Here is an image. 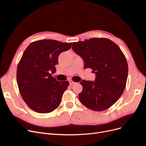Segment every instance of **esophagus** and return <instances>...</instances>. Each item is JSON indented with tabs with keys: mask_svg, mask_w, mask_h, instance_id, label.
<instances>
[{
	"mask_svg": "<svg viewBox=\"0 0 146 146\" xmlns=\"http://www.w3.org/2000/svg\"><path fill=\"white\" fill-rule=\"evenodd\" d=\"M75 83H76L75 82H74V81H72V80L69 81V84H70V85H73V84H75Z\"/></svg>",
	"mask_w": 146,
	"mask_h": 146,
	"instance_id": "esophagus-1",
	"label": "esophagus"
}]
</instances>
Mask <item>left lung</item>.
Instances as JSON below:
<instances>
[{"label":"left lung","instance_id":"left-lung-1","mask_svg":"<svg viewBox=\"0 0 146 146\" xmlns=\"http://www.w3.org/2000/svg\"><path fill=\"white\" fill-rule=\"evenodd\" d=\"M72 49L83 59L84 68H92L95 81L82 80L80 102L90 109L105 110L119 99L125 88L128 67L116 44L105 38H93L72 43Z\"/></svg>","mask_w":146,"mask_h":146}]
</instances>
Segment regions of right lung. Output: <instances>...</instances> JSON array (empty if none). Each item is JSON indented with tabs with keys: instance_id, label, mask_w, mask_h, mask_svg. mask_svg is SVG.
Segmentation results:
<instances>
[{
	"instance_id": "right-lung-1",
	"label": "right lung",
	"mask_w": 146,
	"mask_h": 146,
	"mask_svg": "<svg viewBox=\"0 0 146 146\" xmlns=\"http://www.w3.org/2000/svg\"><path fill=\"white\" fill-rule=\"evenodd\" d=\"M71 44L41 40L24 51L17 67V84L23 100L35 112L50 113L59 106L69 83L58 81L52 75L56 72L59 54L70 49Z\"/></svg>"
}]
</instances>
